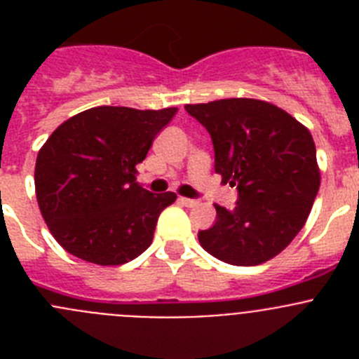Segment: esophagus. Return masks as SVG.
<instances>
[{
	"mask_svg": "<svg viewBox=\"0 0 359 359\" xmlns=\"http://www.w3.org/2000/svg\"><path fill=\"white\" fill-rule=\"evenodd\" d=\"M180 201H182L185 207H196V205L199 203L198 199H192V198H180Z\"/></svg>",
	"mask_w": 359,
	"mask_h": 359,
	"instance_id": "34e87169",
	"label": "esophagus"
}]
</instances>
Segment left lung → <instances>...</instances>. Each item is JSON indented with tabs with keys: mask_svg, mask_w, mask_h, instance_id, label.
Masks as SVG:
<instances>
[{
	"mask_svg": "<svg viewBox=\"0 0 359 359\" xmlns=\"http://www.w3.org/2000/svg\"><path fill=\"white\" fill-rule=\"evenodd\" d=\"M185 109L210 135L215 172L239 194L231 210L215 205L214 226L199 231V244L233 266L273 259L302 230L318 194L313 136L290 113L255 98Z\"/></svg>",
	"mask_w": 359,
	"mask_h": 359,
	"instance_id": "1",
	"label": "left lung"
}]
</instances>
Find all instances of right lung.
Returning a JSON list of instances; mask_svg holds the SVG:
<instances>
[{
  "mask_svg": "<svg viewBox=\"0 0 359 359\" xmlns=\"http://www.w3.org/2000/svg\"><path fill=\"white\" fill-rule=\"evenodd\" d=\"M176 113V107H91L52 133L37 154L36 196L66 252L118 266L151 246L158 217L176 194L142 189L135 182L136 165Z\"/></svg>",
  "mask_w": 359,
  "mask_h": 359,
  "instance_id": "right-lung-1",
  "label": "right lung"
}]
</instances>
